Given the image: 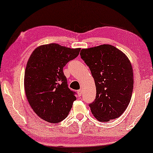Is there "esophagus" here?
<instances>
[{
    "mask_svg": "<svg viewBox=\"0 0 153 153\" xmlns=\"http://www.w3.org/2000/svg\"><path fill=\"white\" fill-rule=\"evenodd\" d=\"M82 90L81 89H80V90H79L78 91H77V93H78V95H79V96H81V95H82Z\"/></svg>",
    "mask_w": 153,
    "mask_h": 153,
    "instance_id": "1",
    "label": "esophagus"
}]
</instances>
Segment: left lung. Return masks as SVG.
<instances>
[{"label":"left lung","instance_id":"left-lung-1","mask_svg":"<svg viewBox=\"0 0 153 153\" xmlns=\"http://www.w3.org/2000/svg\"><path fill=\"white\" fill-rule=\"evenodd\" d=\"M80 55L95 83V99L88 104L92 114L101 122L120 117L133 91V70L128 58L110 45L83 49Z\"/></svg>","mask_w":153,"mask_h":153}]
</instances>
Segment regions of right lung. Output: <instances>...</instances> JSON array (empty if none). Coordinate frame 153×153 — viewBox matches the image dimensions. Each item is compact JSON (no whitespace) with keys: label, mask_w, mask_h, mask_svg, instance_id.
<instances>
[{"label":"right lung","mask_w":153,"mask_h":153,"mask_svg":"<svg viewBox=\"0 0 153 153\" xmlns=\"http://www.w3.org/2000/svg\"><path fill=\"white\" fill-rule=\"evenodd\" d=\"M80 50L52 43L36 48L29 58L25 92L31 108L42 120L58 123L70 113L76 100V92L68 88L63 68L79 56Z\"/></svg>","instance_id":"right-lung-1"}]
</instances>
